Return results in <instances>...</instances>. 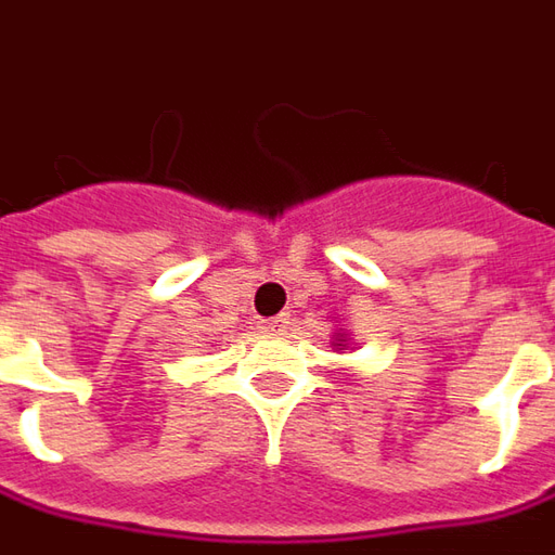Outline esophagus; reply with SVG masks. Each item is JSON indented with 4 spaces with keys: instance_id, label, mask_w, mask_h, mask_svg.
Wrapping results in <instances>:
<instances>
[{
    "instance_id": "obj_1",
    "label": "esophagus",
    "mask_w": 555,
    "mask_h": 555,
    "mask_svg": "<svg viewBox=\"0 0 555 555\" xmlns=\"http://www.w3.org/2000/svg\"><path fill=\"white\" fill-rule=\"evenodd\" d=\"M286 326H289V314H278V318L259 321V330H262V333H271V336H284Z\"/></svg>"
}]
</instances>
